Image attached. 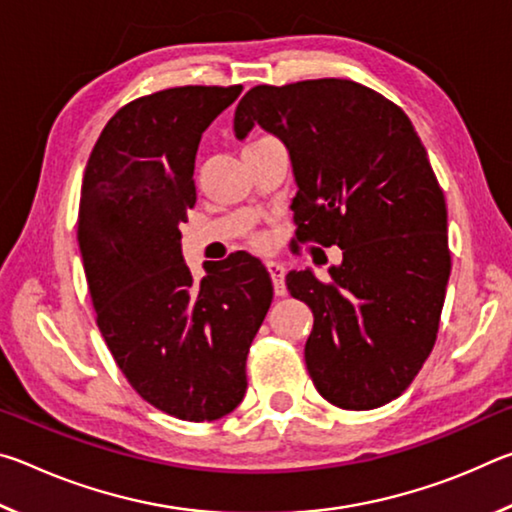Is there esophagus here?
<instances>
[{
	"label": "esophagus",
	"instance_id": "esophagus-1",
	"mask_svg": "<svg viewBox=\"0 0 512 512\" xmlns=\"http://www.w3.org/2000/svg\"><path fill=\"white\" fill-rule=\"evenodd\" d=\"M266 266H268V273H271L275 293H277V296H284V293H287V284H284V273H287V271H284V264L271 259V262H268Z\"/></svg>",
	"mask_w": 512,
	"mask_h": 512
}]
</instances>
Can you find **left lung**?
I'll list each match as a JSON object with an SVG mask.
<instances>
[{
  "instance_id": "1",
  "label": "left lung",
  "mask_w": 512,
  "mask_h": 512,
  "mask_svg": "<svg viewBox=\"0 0 512 512\" xmlns=\"http://www.w3.org/2000/svg\"><path fill=\"white\" fill-rule=\"evenodd\" d=\"M255 126L289 153L298 239L343 250L325 280L287 275L314 314L309 377L341 409L384 406L427 361L452 271L427 151L402 108L345 79L257 85L235 110L237 140Z\"/></svg>"
}]
</instances>
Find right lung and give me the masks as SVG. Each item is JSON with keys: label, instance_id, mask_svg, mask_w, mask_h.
Returning <instances> with one entry per match:
<instances>
[{"label": "right lung", "instance_id": "obj_1", "mask_svg": "<svg viewBox=\"0 0 512 512\" xmlns=\"http://www.w3.org/2000/svg\"><path fill=\"white\" fill-rule=\"evenodd\" d=\"M241 90L185 85L128 103L83 173L79 248L103 339L146 402L189 422L244 400L250 343L273 300L257 257L205 262L196 282L180 244L198 144Z\"/></svg>", "mask_w": 512, "mask_h": 512}]
</instances>
